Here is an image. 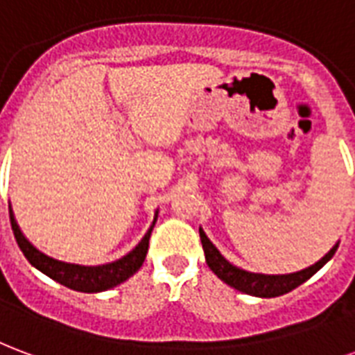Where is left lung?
<instances>
[{
  "label": "left lung",
  "mask_w": 355,
  "mask_h": 355,
  "mask_svg": "<svg viewBox=\"0 0 355 355\" xmlns=\"http://www.w3.org/2000/svg\"><path fill=\"white\" fill-rule=\"evenodd\" d=\"M199 237H201V244H203L205 259H207V265L211 267V271L220 280H224L227 286L243 291V293H248V295H254V297H278V295H284L288 291L295 290L297 286L306 282L314 272L320 271L333 258V254L338 248L337 243L331 250L325 254L324 258L311 265V267L303 269V271L290 272V275H263V272L244 271L237 265L230 263L220 254L216 246L211 243V239L205 235L203 227H199Z\"/></svg>",
  "instance_id": "obj_1"
}]
</instances>
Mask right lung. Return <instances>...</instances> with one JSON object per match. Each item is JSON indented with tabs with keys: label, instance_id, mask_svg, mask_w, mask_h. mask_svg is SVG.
<instances>
[{
	"label": "right lung",
	"instance_id": "obj_1",
	"mask_svg": "<svg viewBox=\"0 0 355 355\" xmlns=\"http://www.w3.org/2000/svg\"><path fill=\"white\" fill-rule=\"evenodd\" d=\"M10 225H12V233L17 239L20 250L26 256V259L30 261L35 269L51 277L52 280H56L60 284L67 286L75 291H84V293H97V291L111 290L114 286L122 284L128 278L133 277L135 272L141 269L146 252H148V239H150L152 227L157 220V211L154 214V222H152L150 230L144 233V237L141 239V243L128 252L124 258L111 261V263L103 265H78V263H67V261H60L51 256H46L41 250H37L33 244L24 237V233L18 227L12 209L9 207Z\"/></svg>",
	"mask_w": 355,
	"mask_h": 355
}]
</instances>
